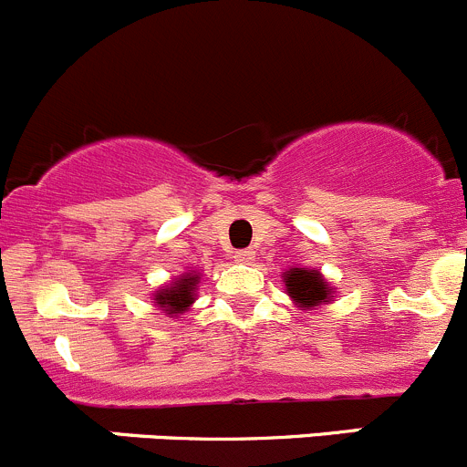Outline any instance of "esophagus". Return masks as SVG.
<instances>
[{
  "instance_id": "34e87169",
  "label": "esophagus",
  "mask_w": 467,
  "mask_h": 467,
  "mask_svg": "<svg viewBox=\"0 0 467 467\" xmlns=\"http://www.w3.org/2000/svg\"><path fill=\"white\" fill-rule=\"evenodd\" d=\"M253 260H255V251L253 248H244V251L234 253V262H239V265H251Z\"/></svg>"
}]
</instances>
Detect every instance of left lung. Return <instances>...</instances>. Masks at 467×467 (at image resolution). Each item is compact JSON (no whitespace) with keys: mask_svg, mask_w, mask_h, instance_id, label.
Returning a JSON list of instances; mask_svg holds the SVG:
<instances>
[{"mask_svg":"<svg viewBox=\"0 0 467 467\" xmlns=\"http://www.w3.org/2000/svg\"><path fill=\"white\" fill-rule=\"evenodd\" d=\"M285 292L292 298L294 306L301 310H317L324 303L333 301L335 287L326 283L319 269H306V266H289L283 271Z\"/></svg>","mask_w":467,"mask_h":467,"instance_id":"left-lung-1","label":"left lung"}]
</instances>
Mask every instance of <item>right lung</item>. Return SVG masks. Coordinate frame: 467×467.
<instances>
[{"label":"right lung","mask_w":467,"mask_h":467,"mask_svg":"<svg viewBox=\"0 0 467 467\" xmlns=\"http://www.w3.org/2000/svg\"><path fill=\"white\" fill-rule=\"evenodd\" d=\"M198 285H201V271L189 269L180 274L178 278L171 280L169 285L157 289L152 294V303H155L157 310L166 312L169 317H180L196 301Z\"/></svg>","instance_id":"obj_1"}]
</instances>
